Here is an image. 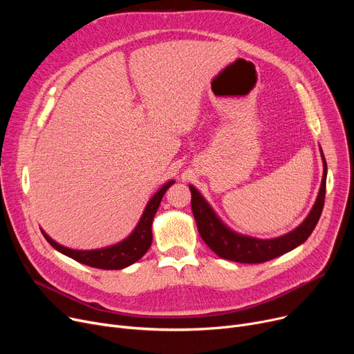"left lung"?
Returning <instances> with one entry per match:
<instances>
[{"mask_svg":"<svg viewBox=\"0 0 354 354\" xmlns=\"http://www.w3.org/2000/svg\"><path fill=\"white\" fill-rule=\"evenodd\" d=\"M322 160H323V178L319 189V195L315 198L314 205L306 219L292 231L275 236V238H255L251 235L239 234L230 228L222 221L214 208L209 205L208 201L201 195V192L189 185L191 189V205L192 212L196 221L198 232L205 241V244L221 258L230 259L235 263L244 264H259L270 261L272 258L280 257L286 252L301 245L304 241L311 235L315 225L320 219L324 196H326V179H327V163L324 153L320 147Z\"/></svg>","mask_w":354,"mask_h":354,"instance_id":"8db88e82","label":"left lung"}]
</instances>
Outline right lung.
Listing matches in <instances>:
<instances>
[{"instance_id": "right-lung-1", "label": "right lung", "mask_w": 354, "mask_h": 354, "mask_svg": "<svg viewBox=\"0 0 354 354\" xmlns=\"http://www.w3.org/2000/svg\"><path fill=\"white\" fill-rule=\"evenodd\" d=\"M175 183V180L166 182L163 187L158 189V192L147 201L146 207L143 209V214L138 222L135 230L130 232L120 243L109 245L104 248L97 250H71L67 247H63L51 239L43 230L44 238L48 241V244L57 250L59 252L73 258L74 261L82 263L88 267L102 268V270H122L129 266L135 264L136 261L147 252V250L152 245V222L155 218V214L160 205V201L165 195V192L169 189V187Z\"/></svg>"}]
</instances>
